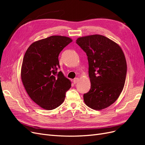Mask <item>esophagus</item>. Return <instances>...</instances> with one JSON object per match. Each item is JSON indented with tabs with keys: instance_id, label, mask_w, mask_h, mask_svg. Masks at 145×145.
<instances>
[{
	"instance_id": "obj_1",
	"label": "esophagus",
	"mask_w": 145,
	"mask_h": 145,
	"mask_svg": "<svg viewBox=\"0 0 145 145\" xmlns=\"http://www.w3.org/2000/svg\"><path fill=\"white\" fill-rule=\"evenodd\" d=\"M78 81H79V78H75L73 80V82H74V84H76V83H77Z\"/></svg>"
}]
</instances>
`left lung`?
Segmentation results:
<instances>
[{
    "label": "left lung",
    "instance_id": "obj_1",
    "mask_svg": "<svg viewBox=\"0 0 145 145\" xmlns=\"http://www.w3.org/2000/svg\"><path fill=\"white\" fill-rule=\"evenodd\" d=\"M76 43L88 56L91 89L83 95L88 106L101 110L119 97L125 85L127 65L117 43L99 34L78 38Z\"/></svg>",
    "mask_w": 145,
    "mask_h": 145
}]
</instances>
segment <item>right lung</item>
<instances>
[{
	"label": "right lung",
	"instance_id": "1",
	"mask_svg": "<svg viewBox=\"0 0 145 145\" xmlns=\"http://www.w3.org/2000/svg\"><path fill=\"white\" fill-rule=\"evenodd\" d=\"M72 41L68 37L52 36L33 42L25 52L22 82L29 97L44 109L59 106L71 86V81L57 69L60 52Z\"/></svg>",
	"mask_w": 145,
	"mask_h": 145
}]
</instances>
